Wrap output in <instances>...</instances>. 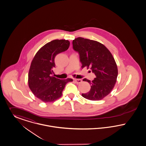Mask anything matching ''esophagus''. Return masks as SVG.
Listing matches in <instances>:
<instances>
[{"instance_id":"obj_1","label":"esophagus","mask_w":146,"mask_h":146,"mask_svg":"<svg viewBox=\"0 0 146 146\" xmlns=\"http://www.w3.org/2000/svg\"><path fill=\"white\" fill-rule=\"evenodd\" d=\"M74 80L75 81V82H76L77 84H80V83H82V79H74Z\"/></svg>"}]
</instances>
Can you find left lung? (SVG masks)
I'll return each instance as SVG.
<instances>
[{
	"mask_svg": "<svg viewBox=\"0 0 146 146\" xmlns=\"http://www.w3.org/2000/svg\"><path fill=\"white\" fill-rule=\"evenodd\" d=\"M73 48L79 54L82 68H90L95 75L90 81L89 92L82 94L83 97L90 100H100L111 92L118 75L116 63L111 52L102 43L98 41L78 37L73 41Z\"/></svg>",
	"mask_w": 146,
	"mask_h": 146,
	"instance_id": "1",
	"label": "left lung"
}]
</instances>
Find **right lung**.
<instances>
[{
    "instance_id": "right-lung-1",
    "label": "right lung",
    "mask_w": 146,
    "mask_h": 146,
    "mask_svg": "<svg viewBox=\"0 0 146 146\" xmlns=\"http://www.w3.org/2000/svg\"><path fill=\"white\" fill-rule=\"evenodd\" d=\"M70 42L54 40L42 47L31 62L28 74L29 86L35 96L44 103L54 102L62 95L66 84L73 79H60L52 76L57 54L68 49Z\"/></svg>"
}]
</instances>
